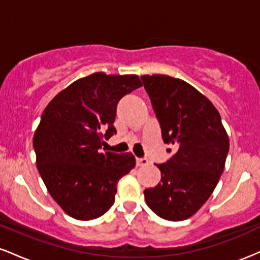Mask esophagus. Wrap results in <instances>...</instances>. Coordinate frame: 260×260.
Segmentation results:
<instances>
[{"label": "esophagus", "instance_id": "34e87169", "mask_svg": "<svg viewBox=\"0 0 260 260\" xmlns=\"http://www.w3.org/2000/svg\"><path fill=\"white\" fill-rule=\"evenodd\" d=\"M136 162H137V166H145L149 164V160L147 157H137Z\"/></svg>", "mask_w": 260, "mask_h": 260}]
</instances>
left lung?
Masks as SVG:
<instances>
[{
	"mask_svg": "<svg viewBox=\"0 0 260 260\" xmlns=\"http://www.w3.org/2000/svg\"><path fill=\"white\" fill-rule=\"evenodd\" d=\"M161 127L164 143L176 153L164 164L159 184L144 190L148 207L170 221L196 214L220 180L230 142L220 113L182 79L164 74L140 77Z\"/></svg>",
	"mask_w": 260,
	"mask_h": 260,
	"instance_id": "1",
	"label": "left lung"
}]
</instances>
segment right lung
Returning <instances> with one entry per match:
<instances>
[{
    "label": "right lung",
    "mask_w": 260,
    "mask_h": 260,
    "mask_svg": "<svg viewBox=\"0 0 260 260\" xmlns=\"http://www.w3.org/2000/svg\"><path fill=\"white\" fill-rule=\"evenodd\" d=\"M142 86L138 76L99 72L58 92L41 115L32 145L47 190L66 214L92 220L115 203L117 182L136 165L131 153H101L116 134L117 104Z\"/></svg>",
    "instance_id": "1"
}]
</instances>
